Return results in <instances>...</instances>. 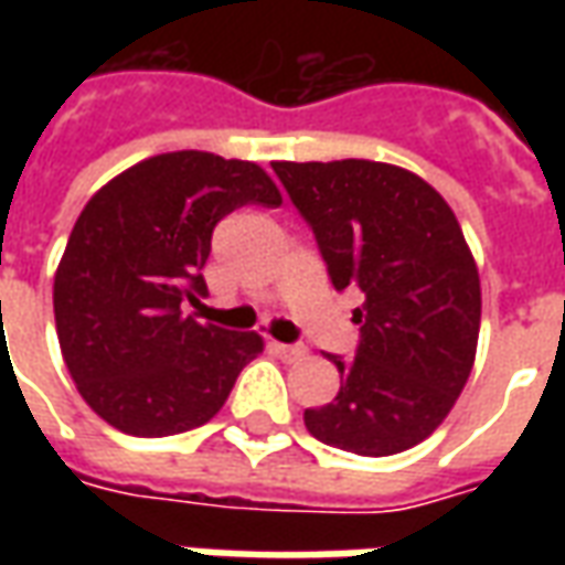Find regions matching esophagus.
<instances>
[{
  "mask_svg": "<svg viewBox=\"0 0 565 565\" xmlns=\"http://www.w3.org/2000/svg\"><path fill=\"white\" fill-rule=\"evenodd\" d=\"M275 354L284 356V360H299V356H306V348L302 344H284V342H275Z\"/></svg>",
  "mask_w": 565,
  "mask_h": 565,
  "instance_id": "obj_1",
  "label": "esophagus"
}]
</instances>
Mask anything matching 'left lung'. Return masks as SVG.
<instances>
[{
    "mask_svg": "<svg viewBox=\"0 0 565 565\" xmlns=\"http://www.w3.org/2000/svg\"><path fill=\"white\" fill-rule=\"evenodd\" d=\"M315 230L332 287H356L360 348L327 354L335 399L306 408L308 433L360 457H391L433 436L469 381L481 330L478 266L454 211L391 162H271Z\"/></svg>",
    "mask_w": 565,
    "mask_h": 565,
    "instance_id": "1",
    "label": "left lung"
}]
</instances>
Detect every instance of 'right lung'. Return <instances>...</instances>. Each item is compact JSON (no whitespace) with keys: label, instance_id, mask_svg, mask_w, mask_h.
<instances>
[{"label":"right lung","instance_id":"1","mask_svg":"<svg viewBox=\"0 0 565 565\" xmlns=\"http://www.w3.org/2000/svg\"><path fill=\"white\" fill-rule=\"evenodd\" d=\"M250 202L281 205L257 162L174 150L129 166L84 205L56 266L54 318L68 375L105 424L139 438L209 424L263 351L257 332L181 315L205 296L214 226Z\"/></svg>","mask_w":565,"mask_h":565}]
</instances>
